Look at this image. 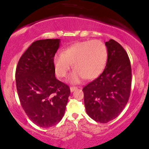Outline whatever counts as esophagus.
<instances>
[{"label": "esophagus", "mask_w": 149, "mask_h": 149, "mask_svg": "<svg viewBox=\"0 0 149 149\" xmlns=\"http://www.w3.org/2000/svg\"><path fill=\"white\" fill-rule=\"evenodd\" d=\"M76 89H78L77 87H75V86H71V88H70V90H71V92H73L74 91H76Z\"/></svg>", "instance_id": "34e87169"}]
</instances>
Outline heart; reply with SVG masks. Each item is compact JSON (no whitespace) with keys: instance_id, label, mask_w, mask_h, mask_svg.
Wrapping results in <instances>:
<instances>
[{"instance_id":"obj_1","label":"heart","mask_w":149,"mask_h":149,"mask_svg":"<svg viewBox=\"0 0 149 149\" xmlns=\"http://www.w3.org/2000/svg\"><path fill=\"white\" fill-rule=\"evenodd\" d=\"M107 60V49L101 41L78 42L57 52L53 58L55 73L58 77L68 76L71 64L74 71L71 76L73 83H79L85 78L88 80L98 77L103 71Z\"/></svg>"}]
</instances>
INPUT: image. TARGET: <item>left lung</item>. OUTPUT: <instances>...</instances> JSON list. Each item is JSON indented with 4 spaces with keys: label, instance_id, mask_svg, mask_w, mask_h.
I'll list each match as a JSON object with an SVG mask.
<instances>
[{
    "label": "left lung",
    "instance_id": "left-lung-1",
    "mask_svg": "<svg viewBox=\"0 0 149 149\" xmlns=\"http://www.w3.org/2000/svg\"><path fill=\"white\" fill-rule=\"evenodd\" d=\"M105 46L107 61L104 71L83 88L86 112L100 123L118 117L128 102L132 86L130 60L125 49L114 40L106 42Z\"/></svg>",
    "mask_w": 149,
    "mask_h": 149
}]
</instances>
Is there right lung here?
I'll return each mask as SVG.
<instances>
[{"label":"right lung","mask_w":149,"mask_h":149,"mask_svg":"<svg viewBox=\"0 0 149 149\" xmlns=\"http://www.w3.org/2000/svg\"><path fill=\"white\" fill-rule=\"evenodd\" d=\"M60 39L34 42L19 58L15 81L22 108L35 125L44 128L56 125L64 115L70 88L57 80L53 58Z\"/></svg>","instance_id":"obj_1"}]
</instances>
